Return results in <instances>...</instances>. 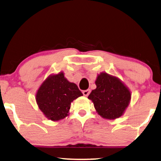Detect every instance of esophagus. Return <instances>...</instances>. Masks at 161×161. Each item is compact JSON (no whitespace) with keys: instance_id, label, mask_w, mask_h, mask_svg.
<instances>
[{"instance_id":"34e87169","label":"esophagus","mask_w":161,"mask_h":161,"mask_svg":"<svg viewBox=\"0 0 161 161\" xmlns=\"http://www.w3.org/2000/svg\"><path fill=\"white\" fill-rule=\"evenodd\" d=\"M90 93H91V90H90V89L86 90V91H83V94L84 96H86V97L88 96Z\"/></svg>"}]
</instances>
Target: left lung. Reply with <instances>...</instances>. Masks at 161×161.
I'll return each mask as SVG.
<instances>
[{"instance_id": "obj_1", "label": "left lung", "mask_w": 161, "mask_h": 161, "mask_svg": "<svg viewBox=\"0 0 161 161\" xmlns=\"http://www.w3.org/2000/svg\"><path fill=\"white\" fill-rule=\"evenodd\" d=\"M88 99L92 100L98 114L104 119H115L124 114L131 100L129 88L115 76L101 73Z\"/></svg>"}]
</instances>
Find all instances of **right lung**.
<instances>
[{
  "label": "right lung",
  "instance_id": "1",
  "mask_svg": "<svg viewBox=\"0 0 161 161\" xmlns=\"http://www.w3.org/2000/svg\"><path fill=\"white\" fill-rule=\"evenodd\" d=\"M82 95L78 86L60 72L49 75L42 83L36 92V101L45 117L55 122L67 117L70 104Z\"/></svg>",
  "mask_w": 161,
  "mask_h": 161
}]
</instances>
